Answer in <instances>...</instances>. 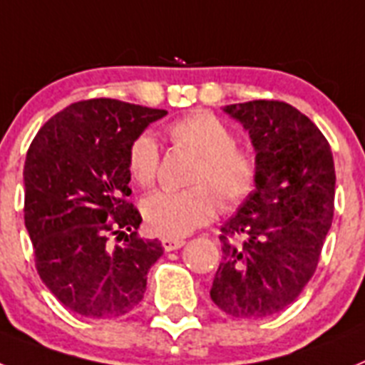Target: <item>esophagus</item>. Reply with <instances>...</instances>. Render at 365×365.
<instances>
[{"instance_id": "34e87169", "label": "esophagus", "mask_w": 365, "mask_h": 365, "mask_svg": "<svg viewBox=\"0 0 365 365\" xmlns=\"http://www.w3.org/2000/svg\"><path fill=\"white\" fill-rule=\"evenodd\" d=\"M161 245H163V249L167 250V252H170V250H176V249H180V247H183V245H185V241L163 237V240H161Z\"/></svg>"}]
</instances>
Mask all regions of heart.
Listing matches in <instances>:
<instances>
[{
	"label": "heart",
	"instance_id": "1",
	"mask_svg": "<svg viewBox=\"0 0 365 365\" xmlns=\"http://www.w3.org/2000/svg\"><path fill=\"white\" fill-rule=\"evenodd\" d=\"M174 146L197 155L183 191H159L143 202V219L155 235L178 240L210 222L217 202L225 211L250 198L259 178L256 154L237 146L235 133L211 113H195L168 128ZM128 170L140 187H152L159 173V148L143 133L128 150Z\"/></svg>",
	"mask_w": 365,
	"mask_h": 365
}]
</instances>
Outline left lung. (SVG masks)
<instances>
[{"mask_svg": "<svg viewBox=\"0 0 365 365\" xmlns=\"http://www.w3.org/2000/svg\"><path fill=\"white\" fill-rule=\"evenodd\" d=\"M249 131L256 191L220 228L211 301L237 319L278 314L314 277L334 217L332 150L319 128L278 100L225 107Z\"/></svg>", "mask_w": 365, "mask_h": 365, "instance_id": "1", "label": "left lung"}]
</instances>
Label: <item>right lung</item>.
Returning a JSON list of instances; mask_svg holds the SVG:
<instances>
[{"label": "right lung", "instance_id": "obj_1", "mask_svg": "<svg viewBox=\"0 0 365 365\" xmlns=\"http://www.w3.org/2000/svg\"><path fill=\"white\" fill-rule=\"evenodd\" d=\"M165 109L93 98L42 125L24 165V219L36 271L55 299L91 319H113L143 301L158 240L137 235L143 217L128 197V150ZM111 235L125 243L111 247Z\"/></svg>", "mask_w": 365, "mask_h": 365}]
</instances>
